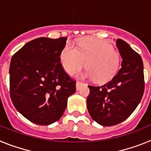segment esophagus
<instances>
[{"mask_svg":"<svg viewBox=\"0 0 151 151\" xmlns=\"http://www.w3.org/2000/svg\"><path fill=\"white\" fill-rule=\"evenodd\" d=\"M84 83H82V82H76V90H79L80 89V87L82 86V85H83Z\"/></svg>","mask_w":151,"mask_h":151,"instance_id":"34e87169","label":"esophagus"}]
</instances>
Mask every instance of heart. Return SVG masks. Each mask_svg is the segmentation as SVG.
<instances>
[{
    "mask_svg": "<svg viewBox=\"0 0 151 151\" xmlns=\"http://www.w3.org/2000/svg\"><path fill=\"white\" fill-rule=\"evenodd\" d=\"M60 57L63 68L69 75L80 70L85 63L88 69L83 76L97 82L113 78L120 64L119 54L110 44L101 39L83 40L77 47L67 43Z\"/></svg>",
    "mask_w": 151,
    "mask_h": 151,
    "instance_id": "1",
    "label": "heart"
}]
</instances>
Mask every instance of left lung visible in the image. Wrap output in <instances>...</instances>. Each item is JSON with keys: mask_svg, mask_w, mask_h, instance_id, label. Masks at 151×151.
Returning <instances> with one entry per match:
<instances>
[{"mask_svg": "<svg viewBox=\"0 0 151 151\" xmlns=\"http://www.w3.org/2000/svg\"><path fill=\"white\" fill-rule=\"evenodd\" d=\"M116 45L122 57L121 68L110 82L102 86L88 85L89 114L104 126L120 123L134 112L145 91L144 65L141 56L125 41Z\"/></svg>", "mask_w": 151, "mask_h": 151, "instance_id": "obj_1", "label": "left lung"}]
</instances>
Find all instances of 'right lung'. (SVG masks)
Masks as SVG:
<instances>
[{"mask_svg": "<svg viewBox=\"0 0 151 151\" xmlns=\"http://www.w3.org/2000/svg\"><path fill=\"white\" fill-rule=\"evenodd\" d=\"M66 37L38 38L13 54L10 66V94L15 108L27 119L47 125L59 120L76 81L64 71L61 51Z\"/></svg>", "mask_w": 151, "mask_h": 151, "instance_id": "right-lung-1", "label": "right lung"}]
</instances>
